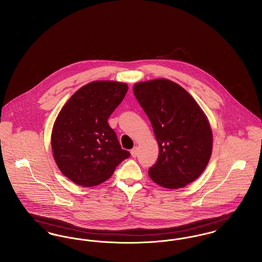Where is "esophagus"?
Masks as SVG:
<instances>
[{"label": "esophagus", "instance_id": "obj_1", "mask_svg": "<svg viewBox=\"0 0 262 262\" xmlns=\"http://www.w3.org/2000/svg\"><path fill=\"white\" fill-rule=\"evenodd\" d=\"M130 154H132V156L133 157H137L138 156V154H139V149H138V147L136 146V147H134L132 150H130Z\"/></svg>", "mask_w": 262, "mask_h": 262}]
</instances>
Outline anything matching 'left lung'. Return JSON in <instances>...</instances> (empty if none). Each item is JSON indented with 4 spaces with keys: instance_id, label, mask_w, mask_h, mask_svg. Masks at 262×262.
<instances>
[{
    "instance_id": "obj_1",
    "label": "left lung",
    "mask_w": 262,
    "mask_h": 262,
    "mask_svg": "<svg viewBox=\"0 0 262 262\" xmlns=\"http://www.w3.org/2000/svg\"><path fill=\"white\" fill-rule=\"evenodd\" d=\"M134 94L159 147L158 159L148 170L151 180L167 189L195 181L213 149V133L198 103L180 85L164 78L136 83Z\"/></svg>"
}]
</instances>
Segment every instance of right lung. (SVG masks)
<instances>
[{"instance_id":"right-lung-1","label":"right lung","mask_w":262,"mask_h":262,"mask_svg":"<svg viewBox=\"0 0 262 262\" xmlns=\"http://www.w3.org/2000/svg\"><path fill=\"white\" fill-rule=\"evenodd\" d=\"M127 89L122 82L94 81L74 93L59 112L51 134L52 152L62 174L75 184H101L129 157L108 123Z\"/></svg>"}]
</instances>
